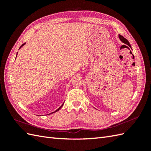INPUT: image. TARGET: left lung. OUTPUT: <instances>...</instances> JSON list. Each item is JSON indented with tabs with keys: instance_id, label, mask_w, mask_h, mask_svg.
<instances>
[{
	"instance_id": "obj_1",
	"label": "left lung",
	"mask_w": 151,
	"mask_h": 151,
	"mask_svg": "<svg viewBox=\"0 0 151 151\" xmlns=\"http://www.w3.org/2000/svg\"><path fill=\"white\" fill-rule=\"evenodd\" d=\"M119 40L122 41V42H123V43H124V44L127 45L128 46L130 47V48H131V49H132V47H131V45H130V43L129 42V41H128L127 39H125V38H124V37L121 36V35H119Z\"/></svg>"
}]
</instances>
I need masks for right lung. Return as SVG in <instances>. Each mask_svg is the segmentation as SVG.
<instances>
[{
  "label": "right lung",
  "mask_w": 151,
  "mask_h": 151,
  "mask_svg": "<svg viewBox=\"0 0 151 151\" xmlns=\"http://www.w3.org/2000/svg\"><path fill=\"white\" fill-rule=\"evenodd\" d=\"M25 44H26V43H24V44H22V45H21V46L20 47V48H19V49H21V47H22V46H24ZM17 53H18V52H17V54H16V57H17ZM15 59H16V58H15ZM63 104H64V102H63V103L62 104V106H60V108H59L58 109H57V110H56V111H53V112H52V113H50V114H53V113H55V112H56V111H58V110H60V109L61 108H62V106L63 105Z\"/></svg>",
  "instance_id": "add662e5"
}]
</instances>
